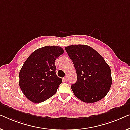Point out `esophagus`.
Returning a JSON list of instances; mask_svg holds the SVG:
<instances>
[{"mask_svg": "<svg viewBox=\"0 0 130 130\" xmlns=\"http://www.w3.org/2000/svg\"><path fill=\"white\" fill-rule=\"evenodd\" d=\"M68 76H65V77L63 78V80H65V81H68Z\"/></svg>", "mask_w": 130, "mask_h": 130, "instance_id": "obj_1", "label": "esophagus"}]
</instances>
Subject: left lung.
I'll use <instances>...</instances> for the list:
<instances>
[{"label":"left lung","instance_id":"left-lung-1","mask_svg":"<svg viewBox=\"0 0 130 130\" xmlns=\"http://www.w3.org/2000/svg\"><path fill=\"white\" fill-rule=\"evenodd\" d=\"M65 49L77 74V81L71 85L75 95L87 103L102 99L112 84L109 65L100 54L88 45H70Z\"/></svg>","mask_w":130,"mask_h":130}]
</instances>
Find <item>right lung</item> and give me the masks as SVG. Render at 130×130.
<instances>
[{"mask_svg": "<svg viewBox=\"0 0 130 130\" xmlns=\"http://www.w3.org/2000/svg\"><path fill=\"white\" fill-rule=\"evenodd\" d=\"M60 46H46L35 51L19 72V86L25 96L35 103L56 94L62 79L56 74L55 61L63 53Z\"/></svg>", "mask_w": 130, "mask_h": 130, "instance_id": "add662e5", "label": "right lung"}]
</instances>
